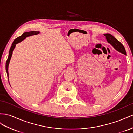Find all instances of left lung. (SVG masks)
<instances>
[{
  "mask_svg": "<svg viewBox=\"0 0 133 133\" xmlns=\"http://www.w3.org/2000/svg\"><path fill=\"white\" fill-rule=\"evenodd\" d=\"M104 35L106 37L108 43H110L116 50L119 52L124 54L125 55H127L124 46L118 40H117L115 37L110 34H104Z\"/></svg>",
  "mask_w": 133,
  "mask_h": 133,
  "instance_id": "1",
  "label": "left lung"
}]
</instances>
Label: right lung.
Instances as JSON below:
<instances>
[{
  "label": "right lung",
  "mask_w": 133,
  "mask_h": 133,
  "mask_svg": "<svg viewBox=\"0 0 133 133\" xmlns=\"http://www.w3.org/2000/svg\"><path fill=\"white\" fill-rule=\"evenodd\" d=\"M39 33H40L39 31H30V32H24L21 36L18 37L17 38H16L14 41H13V43L12 44V46L11 47V48H10V49H9L8 57L7 60H6V64H5V70H6V74H7L8 79V77H9V74H8V66H9V63L10 60H11V57H12L13 51V50H14L15 48L16 47V44L20 43L21 42H22V41L23 40H24L26 37H28V36H32V35H37V34H38Z\"/></svg>",
  "instance_id": "right-lung-1"
}]
</instances>
